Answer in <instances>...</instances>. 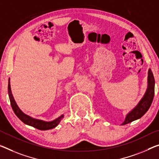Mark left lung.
<instances>
[{
    "mask_svg": "<svg viewBox=\"0 0 159 159\" xmlns=\"http://www.w3.org/2000/svg\"><path fill=\"white\" fill-rule=\"evenodd\" d=\"M155 80L151 69H148L147 78V88L142 98L139 102L137 105L126 114L125 119L121 125H125L135 120L140 119L148 110L152 103L154 96Z\"/></svg>",
    "mask_w": 159,
    "mask_h": 159,
    "instance_id": "1",
    "label": "left lung"
}]
</instances>
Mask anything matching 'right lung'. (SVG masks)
I'll use <instances>...</instances> for the list:
<instances>
[{
    "mask_svg": "<svg viewBox=\"0 0 159 159\" xmlns=\"http://www.w3.org/2000/svg\"><path fill=\"white\" fill-rule=\"evenodd\" d=\"M10 78L8 80V96L10 99V102H11V104L12 107V109L14 111V113L16 114V115L18 117L20 120L23 122L24 124H27V125L31 126L34 128H36L38 129H40V130H49V129H53L57 126L60 121L64 118V114H62V115L57 117V119H54V120L52 121H44L42 119H35L33 118L30 116L24 113V112L21 110V109L19 108V107L17 104L16 100H15L14 97L13 96V94H12L11 92V82H10Z\"/></svg>",
    "mask_w": 159,
    "mask_h": 159,
    "instance_id": "obj_1",
    "label": "right lung"
}]
</instances>
